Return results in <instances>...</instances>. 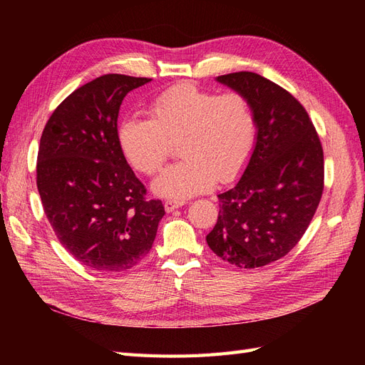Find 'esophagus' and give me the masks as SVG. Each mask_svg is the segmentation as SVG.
<instances>
[{
    "mask_svg": "<svg viewBox=\"0 0 365 365\" xmlns=\"http://www.w3.org/2000/svg\"><path fill=\"white\" fill-rule=\"evenodd\" d=\"M185 202H187L185 200H168L164 202V208H165V212L170 213V212H173V210L182 207Z\"/></svg>",
    "mask_w": 365,
    "mask_h": 365,
    "instance_id": "esophagus-1",
    "label": "esophagus"
}]
</instances>
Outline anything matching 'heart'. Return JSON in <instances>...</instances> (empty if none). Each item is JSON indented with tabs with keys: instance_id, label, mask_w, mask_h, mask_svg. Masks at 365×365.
Segmentation results:
<instances>
[{
	"instance_id": "heart-1",
	"label": "heart",
	"mask_w": 365,
	"mask_h": 365,
	"mask_svg": "<svg viewBox=\"0 0 365 365\" xmlns=\"http://www.w3.org/2000/svg\"><path fill=\"white\" fill-rule=\"evenodd\" d=\"M257 140V120L245 96L216 94L190 83L175 85L149 105V118L130 117L118 128L128 161L155 175L178 143L184 158L153 181L165 197L201 193L217 180H235L245 169Z\"/></svg>"
}]
</instances>
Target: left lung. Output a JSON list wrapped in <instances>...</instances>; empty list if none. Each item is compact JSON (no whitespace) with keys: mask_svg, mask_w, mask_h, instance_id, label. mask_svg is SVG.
Wrapping results in <instances>:
<instances>
[{"mask_svg":"<svg viewBox=\"0 0 365 365\" xmlns=\"http://www.w3.org/2000/svg\"><path fill=\"white\" fill-rule=\"evenodd\" d=\"M216 81L248 98L257 140L242 178L217 195V222L205 239L222 260L260 268L286 256L311 224L324 189L322 141L303 105L277 83L251 71Z\"/></svg>","mask_w":365,"mask_h":365,"instance_id":"1","label":"left lung"}]
</instances>
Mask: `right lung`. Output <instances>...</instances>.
<instances>
[{"mask_svg": "<svg viewBox=\"0 0 365 365\" xmlns=\"http://www.w3.org/2000/svg\"><path fill=\"white\" fill-rule=\"evenodd\" d=\"M148 77L105 74L77 88L43 128L36 184L62 247L85 267L123 272L145 259L164 207L120 148L117 118L125 96Z\"/></svg>", "mask_w": 365, "mask_h": 365, "instance_id": "1", "label": "right lung"}]
</instances>
